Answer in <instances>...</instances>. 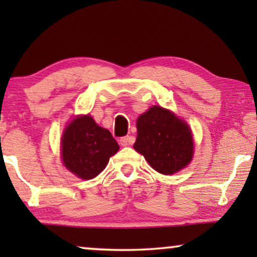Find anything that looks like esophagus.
Masks as SVG:
<instances>
[{
    "instance_id": "obj_1",
    "label": "esophagus",
    "mask_w": 257,
    "mask_h": 257,
    "mask_svg": "<svg viewBox=\"0 0 257 257\" xmlns=\"http://www.w3.org/2000/svg\"><path fill=\"white\" fill-rule=\"evenodd\" d=\"M133 139L132 137L130 136H126V137H121L120 140H119V143H120L121 146H127V145H131V144H133Z\"/></svg>"
}]
</instances>
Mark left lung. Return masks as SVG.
<instances>
[{"mask_svg":"<svg viewBox=\"0 0 257 257\" xmlns=\"http://www.w3.org/2000/svg\"><path fill=\"white\" fill-rule=\"evenodd\" d=\"M137 130L133 149L159 173L174 174L192 160L194 146L191 130L166 108L152 106L140 114Z\"/></svg>","mask_w":257,"mask_h":257,"instance_id":"left-lung-1","label":"left lung"}]
</instances>
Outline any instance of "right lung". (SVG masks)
Wrapping results in <instances>:
<instances>
[{"label": "right lung", "mask_w": 257, "mask_h": 257, "mask_svg": "<svg viewBox=\"0 0 257 257\" xmlns=\"http://www.w3.org/2000/svg\"><path fill=\"white\" fill-rule=\"evenodd\" d=\"M118 150L111 132L97 125L89 114L70 122L62 137L63 163L84 180L97 177Z\"/></svg>", "instance_id": "add662e5"}]
</instances>
